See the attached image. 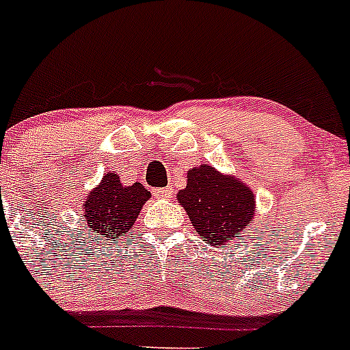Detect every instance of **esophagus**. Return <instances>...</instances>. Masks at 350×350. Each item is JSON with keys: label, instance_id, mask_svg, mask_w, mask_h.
<instances>
[{"label": "esophagus", "instance_id": "34e87169", "mask_svg": "<svg viewBox=\"0 0 350 350\" xmlns=\"http://www.w3.org/2000/svg\"><path fill=\"white\" fill-rule=\"evenodd\" d=\"M154 194H156V196L158 198H163V200H168V198H172L173 196V187H161V189H156V191H154Z\"/></svg>", "mask_w": 350, "mask_h": 350}]
</instances>
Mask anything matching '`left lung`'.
<instances>
[{
  "label": "left lung",
  "mask_w": 350,
  "mask_h": 350,
  "mask_svg": "<svg viewBox=\"0 0 350 350\" xmlns=\"http://www.w3.org/2000/svg\"><path fill=\"white\" fill-rule=\"evenodd\" d=\"M177 200L210 246L239 238L255 213L252 189L239 178L222 175L208 165L189 170L187 185L178 192Z\"/></svg>",
  "instance_id": "8db88e82"
}]
</instances>
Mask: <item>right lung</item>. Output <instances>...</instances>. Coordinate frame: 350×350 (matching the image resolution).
Wrapping results in <instances>:
<instances>
[{"instance_id": "right-lung-1", "label": "right lung", "mask_w": 350, "mask_h": 350, "mask_svg": "<svg viewBox=\"0 0 350 350\" xmlns=\"http://www.w3.org/2000/svg\"><path fill=\"white\" fill-rule=\"evenodd\" d=\"M150 192L140 182L123 185L116 172L105 173L100 184L83 201L88 236L102 241H116L133 227Z\"/></svg>"}]
</instances>
